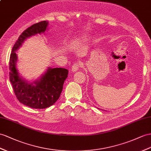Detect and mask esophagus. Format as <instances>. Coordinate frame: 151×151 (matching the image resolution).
I'll return each mask as SVG.
<instances>
[{
	"label": "esophagus",
	"instance_id": "34e87169",
	"mask_svg": "<svg viewBox=\"0 0 151 151\" xmlns=\"http://www.w3.org/2000/svg\"><path fill=\"white\" fill-rule=\"evenodd\" d=\"M80 63H75L73 64V65H72V71L73 72H75L78 69H79V68L80 67Z\"/></svg>",
	"mask_w": 151,
	"mask_h": 151
}]
</instances>
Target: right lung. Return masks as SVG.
<instances>
[{
  "label": "right lung",
  "instance_id": "obj_1",
  "mask_svg": "<svg viewBox=\"0 0 151 151\" xmlns=\"http://www.w3.org/2000/svg\"><path fill=\"white\" fill-rule=\"evenodd\" d=\"M48 24V22L42 21L25 30L14 45L9 58V80L17 98L25 106L36 109H46L59 99L69 71L64 68H49L40 80L29 83L18 73L16 51L27 37L45 32Z\"/></svg>",
  "mask_w": 151,
  "mask_h": 151
}]
</instances>
